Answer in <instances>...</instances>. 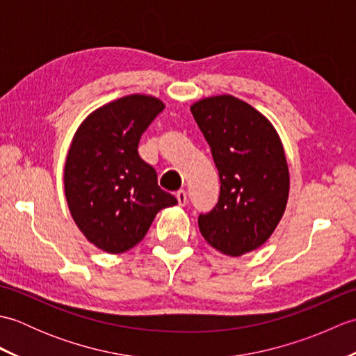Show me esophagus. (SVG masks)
I'll use <instances>...</instances> for the list:
<instances>
[{
    "mask_svg": "<svg viewBox=\"0 0 356 356\" xmlns=\"http://www.w3.org/2000/svg\"><path fill=\"white\" fill-rule=\"evenodd\" d=\"M176 199H177L180 207H185L186 202H188V195H186V193L184 190H180V191L176 193Z\"/></svg>",
    "mask_w": 356,
    "mask_h": 356,
    "instance_id": "34e87169",
    "label": "esophagus"
}]
</instances>
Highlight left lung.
Here are the masks:
<instances>
[{"label":"left lung","instance_id":"left-lung-1","mask_svg":"<svg viewBox=\"0 0 356 356\" xmlns=\"http://www.w3.org/2000/svg\"><path fill=\"white\" fill-rule=\"evenodd\" d=\"M191 113L205 136L220 176V197L199 217L203 238L229 257L266 243L286 211L289 168L270 120L231 95L199 99Z\"/></svg>","mask_w":356,"mask_h":356}]
</instances>
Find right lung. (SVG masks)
I'll use <instances>...</instances> for the list:
<instances>
[{
    "label": "right lung",
    "instance_id": "add662e5",
    "mask_svg": "<svg viewBox=\"0 0 356 356\" xmlns=\"http://www.w3.org/2000/svg\"><path fill=\"white\" fill-rule=\"evenodd\" d=\"M163 108L159 97L128 95L93 110L73 136L64 166L67 205L84 237L104 252L134 248L159 211L177 205L138 153L142 133Z\"/></svg>",
    "mask_w": 356,
    "mask_h": 356
}]
</instances>
